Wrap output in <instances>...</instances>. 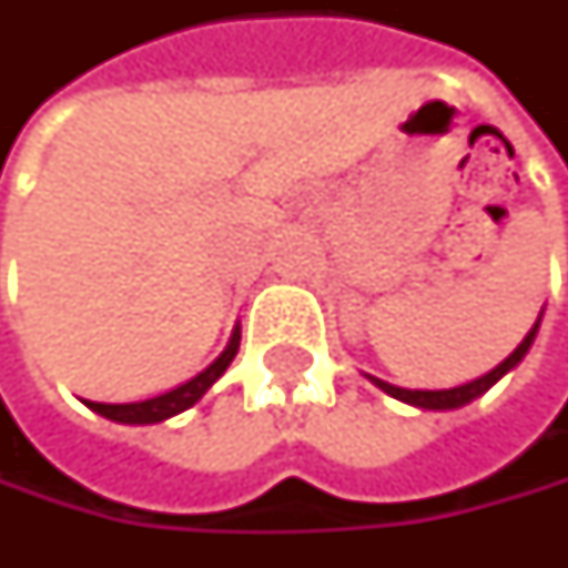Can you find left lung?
Here are the masks:
<instances>
[{
	"instance_id": "left-lung-1",
	"label": "left lung",
	"mask_w": 568,
	"mask_h": 568,
	"mask_svg": "<svg viewBox=\"0 0 568 568\" xmlns=\"http://www.w3.org/2000/svg\"><path fill=\"white\" fill-rule=\"evenodd\" d=\"M537 328H540V316H537L535 328L525 335V341L515 347L513 354L506 357V361L499 363L496 369H490L487 376H480V379L468 382V385H455V388H439V392H420V388H398V385H392V382H382L376 376H369L373 385H379L385 395H392V398H398L404 404H414V407H424V410H455V407H465L474 398H480L484 392H490L496 382L503 379L506 373H513L518 363L525 361V354L531 351V344L537 338Z\"/></svg>"
}]
</instances>
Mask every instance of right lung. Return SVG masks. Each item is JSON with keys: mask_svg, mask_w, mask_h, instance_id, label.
I'll use <instances>...</instances> for the list:
<instances>
[{"mask_svg": "<svg viewBox=\"0 0 568 568\" xmlns=\"http://www.w3.org/2000/svg\"><path fill=\"white\" fill-rule=\"evenodd\" d=\"M236 351H240V325L233 328V335H230L227 347L221 351V357L211 363L207 369H202L195 379H189L186 385H180V388H173V392H166V395H158V398H148V402H132V404L84 402V404H88L91 410H98L100 417L116 420V424H132V426L161 424V420H170V417L183 414L186 407H192V404L199 402L207 388L227 373V366L233 363V357H236Z\"/></svg>", "mask_w": 568, "mask_h": 568, "instance_id": "add662e5", "label": "right lung"}]
</instances>
